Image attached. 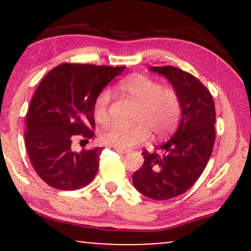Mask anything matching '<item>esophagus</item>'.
<instances>
[{
	"label": "esophagus",
	"instance_id": "1",
	"mask_svg": "<svg viewBox=\"0 0 251 251\" xmlns=\"http://www.w3.org/2000/svg\"><path fill=\"white\" fill-rule=\"evenodd\" d=\"M114 150L116 151L118 153H121V154H126V153H129L128 150H122V149H119V147H114Z\"/></svg>",
	"mask_w": 251,
	"mask_h": 251
}]
</instances>
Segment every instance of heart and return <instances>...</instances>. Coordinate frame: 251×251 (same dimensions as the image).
I'll use <instances>...</instances> for the list:
<instances>
[{"label": "heart", "mask_w": 251, "mask_h": 251, "mask_svg": "<svg viewBox=\"0 0 251 251\" xmlns=\"http://www.w3.org/2000/svg\"><path fill=\"white\" fill-rule=\"evenodd\" d=\"M119 91L137 105L132 122L126 126L113 123L99 133L102 144L122 150L132 149L147 142L162 140L173 135L179 126L183 105L180 96L174 88L162 87L160 82L146 75L137 74L120 81ZM111 92H99L94 102V115L99 123L109 119Z\"/></svg>", "instance_id": "b5f03b06"}]
</instances>
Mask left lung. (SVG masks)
Returning a JSON list of instances; mask_svg holds the SVG:
<instances>
[{"mask_svg": "<svg viewBox=\"0 0 251 251\" xmlns=\"http://www.w3.org/2000/svg\"><path fill=\"white\" fill-rule=\"evenodd\" d=\"M164 75L180 96V125L169 142L155 152L143 151L144 164L132 183L153 200H168L193 186L210 159L216 139V109L210 91L187 72L174 66L151 67Z\"/></svg>", "mask_w": 251, "mask_h": 251, "instance_id": "left-lung-1", "label": "left lung"}]
</instances>
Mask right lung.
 Masks as SVG:
<instances>
[{"mask_svg": "<svg viewBox=\"0 0 251 251\" xmlns=\"http://www.w3.org/2000/svg\"><path fill=\"white\" fill-rule=\"evenodd\" d=\"M125 68L64 63L40 82L25 118V144L34 170L49 186L74 191L95 178L102 149L77 153L72 143L94 137L95 99Z\"/></svg>", "mask_w": 251, "mask_h": 251, "instance_id": "obj_1", "label": "right lung"}]
</instances>
